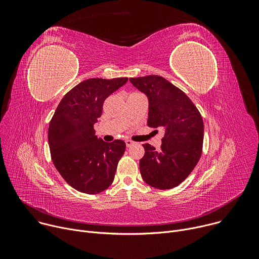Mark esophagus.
<instances>
[{"instance_id": "1", "label": "esophagus", "mask_w": 259, "mask_h": 259, "mask_svg": "<svg viewBox=\"0 0 259 259\" xmlns=\"http://www.w3.org/2000/svg\"><path fill=\"white\" fill-rule=\"evenodd\" d=\"M125 142H126V145H127V147H130V146H132V145L135 143L134 141H132V140H130V139H127Z\"/></svg>"}]
</instances>
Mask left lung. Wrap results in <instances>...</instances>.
Returning a JSON list of instances; mask_svg holds the SVG:
<instances>
[{"label": "left lung", "instance_id": "obj_1", "mask_svg": "<svg viewBox=\"0 0 259 259\" xmlns=\"http://www.w3.org/2000/svg\"><path fill=\"white\" fill-rule=\"evenodd\" d=\"M130 82L149 99L147 126L161 127V150L144 143L139 161L142 179L159 190L175 188L198 164L203 147L202 116L188 95L161 76L131 78Z\"/></svg>", "mask_w": 259, "mask_h": 259}]
</instances>
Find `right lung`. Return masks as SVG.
<instances>
[{
    "instance_id": "right-lung-1",
    "label": "right lung",
    "mask_w": 259,
    "mask_h": 259,
    "mask_svg": "<svg viewBox=\"0 0 259 259\" xmlns=\"http://www.w3.org/2000/svg\"><path fill=\"white\" fill-rule=\"evenodd\" d=\"M128 78L88 79L68 91L59 102L48 129L53 164L75 190L94 195L113 183L126 144L105 142L95 135L94 124L102 114L104 100Z\"/></svg>"
}]
</instances>
